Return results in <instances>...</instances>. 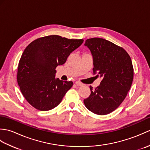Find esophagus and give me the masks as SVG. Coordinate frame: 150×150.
<instances>
[{
    "label": "esophagus",
    "mask_w": 150,
    "mask_h": 150,
    "mask_svg": "<svg viewBox=\"0 0 150 150\" xmlns=\"http://www.w3.org/2000/svg\"><path fill=\"white\" fill-rule=\"evenodd\" d=\"M75 84L78 86H83V84L81 83V82H79V81L75 82Z\"/></svg>",
    "instance_id": "obj_1"
}]
</instances>
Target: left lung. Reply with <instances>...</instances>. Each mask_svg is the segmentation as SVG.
Returning a JSON list of instances; mask_svg holds the SVG:
<instances>
[{"label": "left lung", "mask_w": 150, "mask_h": 150, "mask_svg": "<svg viewBox=\"0 0 150 150\" xmlns=\"http://www.w3.org/2000/svg\"><path fill=\"white\" fill-rule=\"evenodd\" d=\"M84 45L93 56V74L97 73L103 80L94 90L90 87L91 94L84 103L93 113L107 115L120 106L131 88L133 79L132 60L122 47L101 38L87 39Z\"/></svg>", "instance_id": "left-lung-1"}]
</instances>
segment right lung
<instances>
[{
	"instance_id": "add662e5",
	"label": "right lung",
	"mask_w": 150,
	"mask_h": 150,
	"mask_svg": "<svg viewBox=\"0 0 150 150\" xmlns=\"http://www.w3.org/2000/svg\"><path fill=\"white\" fill-rule=\"evenodd\" d=\"M83 39H68L59 35L39 38L24 50L19 60L17 82L26 100L40 111L58 106L72 81L55 78V68L62 65Z\"/></svg>"
}]
</instances>
